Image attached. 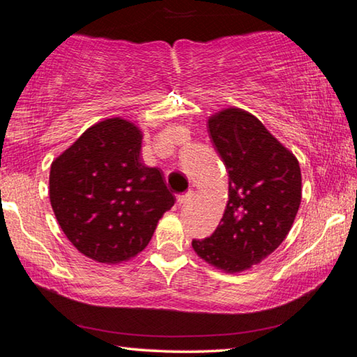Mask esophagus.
<instances>
[{
    "instance_id": "esophagus-1",
    "label": "esophagus",
    "mask_w": 357,
    "mask_h": 357,
    "mask_svg": "<svg viewBox=\"0 0 357 357\" xmlns=\"http://www.w3.org/2000/svg\"><path fill=\"white\" fill-rule=\"evenodd\" d=\"M192 197H193L192 192H187V193H184V195H179V197L176 198L178 206H184V204H187V203H189V202L192 200Z\"/></svg>"
}]
</instances>
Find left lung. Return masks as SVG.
Here are the masks:
<instances>
[{"label":"left lung","instance_id":"1","mask_svg":"<svg viewBox=\"0 0 357 357\" xmlns=\"http://www.w3.org/2000/svg\"><path fill=\"white\" fill-rule=\"evenodd\" d=\"M208 128L228 172V202L215 231L192 247L208 264L236 274L261 263L288 236L302 197L301 167L243 108L211 114Z\"/></svg>","mask_w":357,"mask_h":357}]
</instances>
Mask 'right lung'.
Wrapping results in <instances>:
<instances>
[{"label": "right lung", "instance_id": "add662e5", "mask_svg": "<svg viewBox=\"0 0 357 357\" xmlns=\"http://www.w3.org/2000/svg\"><path fill=\"white\" fill-rule=\"evenodd\" d=\"M143 132L107 118L52 162L48 195L72 245L98 263L137 257L174 204L159 168L142 162Z\"/></svg>", "mask_w": 357, "mask_h": 357}]
</instances>
